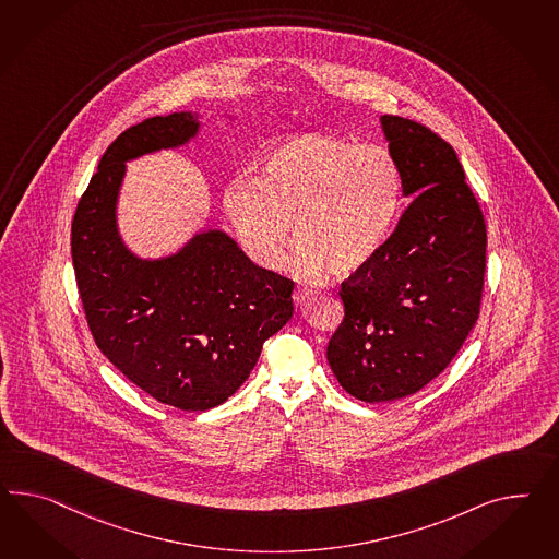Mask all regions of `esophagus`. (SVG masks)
<instances>
[{
	"label": "esophagus",
	"mask_w": 559,
	"mask_h": 559,
	"mask_svg": "<svg viewBox=\"0 0 559 559\" xmlns=\"http://www.w3.org/2000/svg\"><path fill=\"white\" fill-rule=\"evenodd\" d=\"M312 300V292H306V289H298L294 292V304L300 308L306 301Z\"/></svg>",
	"instance_id": "34e87169"
}]
</instances>
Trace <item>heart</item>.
<instances>
[{
    "mask_svg": "<svg viewBox=\"0 0 559 559\" xmlns=\"http://www.w3.org/2000/svg\"><path fill=\"white\" fill-rule=\"evenodd\" d=\"M401 206V176L383 147L304 133L273 147L255 185L239 180L225 213L251 259L277 270L296 237L298 272L348 277L381 251Z\"/></svg>",
    "mask_w": 559,
    "mask_h": 559,
    "instance_id": "heart-1",
    "label": "heart"
}]
</instances>
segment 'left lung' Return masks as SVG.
<instances>
[{
	"label": "left lung",
	"instance_id": "left-lung-1",
	"mask_svg": "<svg viewBox=\"0 0 559 559\" xmlns=\"http://www.w3.org/2000/svg\"><path fill=\"white\" fill-rule=\"evenodd\" d=\"M412 197L369 265L343 287L330 369L346 393L385 403L417 393L456 357L483 298L487 227L454 147L412 119L381 115Z\"/></svg>",
	"mask_w": 559,
	"mask_h": 559
}]
</instances>
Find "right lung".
<instances>
[{
	"label": "right lung",
	"mask_w": 559,
	"mask_h": 559,
	"mask_svg": "<svg viewBox=\"0 0 559 559\" xmlns=\"http://www.w3.org/2000/svg\"><path fill=\"white\" fill-rule=\"evenodd\" d=\"M199 131L192 111L126 129L103 154L71 230L76 286L100 353L147 395L185 412L229 400L294 314V282L255 265L225 230H201L158 259L123 241L126 164L190 144Z\"/></svg>",
	"instance_id": "add662e5"
}]
</instances>
